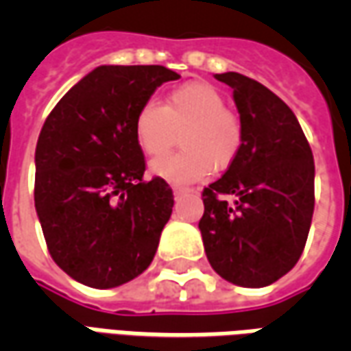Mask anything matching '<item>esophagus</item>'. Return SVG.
Segmentation results:
<instances>
[{"mask_svg":"<svg viewBox=\"0 0 351 351\" xmlns=\"http://www.w3.org/2000/svg\"><path fill=\"white\" fill-rule=\"evenodd\" d=\"M171 188H173V193H175L176 197L178 195H190V193H193V190L188 188V186H184V184H171Z\"/></svg>","mask_w":351,"mask_h":351,"instance_id":"1","label":"esophagus"}]
</instances>
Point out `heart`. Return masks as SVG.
<instances>
[{
	"label": "heart",
	"mask_w": 351,
	"mask_h": 351,
	"mask_svg": "<svg viewBox=\"0 0 351 351\" xmlns=\"http://www.w3.org/2000/svg\"><path fill=\"white\" fill-rule=\"evenodd\" d=\"M182 130L180 152L165 154L150 163L154 175L173 182H197L214 169H228L243 150L244 130L218 88L188 82L163 103L146 101L135 116V138L148 156L167 152Z\"/></svg>",
	"instance_id": "b5f03b06"
}]
</instances>
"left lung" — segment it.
I'll return each instance as SVG.
<instances>
[{
    "mask_svg": "<svg viewBox=\"0 0 351 351\" xmlns=\"http://www.w3.org/2000/svg\"><path fill=\"white\" fill-rule=\"evenodd\" d=\"M233 88L243 150L203 190L199 221L208 263L221 278L263 287L301 258L314 213V158L293 110L241 73L214 75Z\"/></svg>",
    "mask_w": 351,
    "mask_h": 351,
    "instance_id": "left-lung-1",
    "label": "left lung"
}]
</instances>
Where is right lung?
<instances>
[{
	"label": "right lung",
	"mask_w": 351,
	"mask_h": 351,
	"mask_svg": "<svg viewBox=\"0 0 351 351\" xmlns=\"http://www.w3.org/2000/svg\"><path fill=\"white\" fill-rule=\"evenodd\" d=\"M180 75L163 65H99L65 93L35 148V210L52 259L80 284L122 286L152 263L173 190L143 180L135 116Z\"/></svg>",
	"instance_id": "right-lung-1"
}]
</instances>
